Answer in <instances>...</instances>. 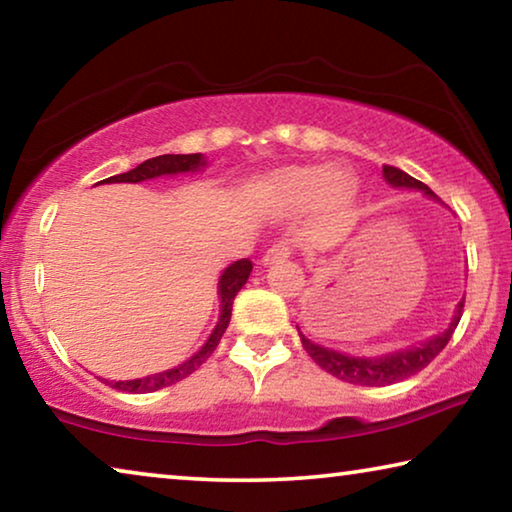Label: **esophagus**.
<instances>
[{
  "mask_svg": "<svg viewBox=\"0 0 512 512\" xmlns=\"http://www.w3.org/2000/svg\"><path fill=\"white\" fill-rule=\"evenodd\" d=\"M291 257V246L287 241H280V244H273L271 248L266 250V255L262 262L264 264H275V262H284V259Z\"/></svg>",
  "mask_w": 512,
  "mask_h": 512,
  "instance_id": "obj_1",
  "label": "esophagus"
}]
</instances>
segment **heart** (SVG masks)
<instances>
[{
	"mask_svg": "<svg viewBox=\"0 0 512 512\" xmlns=\"http://www.w3.org/2000/svg\"><path fill=\"white\" fill-rule=\"evenodd\" d=\"M259 192L282 210H298L309 203L316 214L329 216L352 203L357 194V178L341 167H284L266 176L259 183Z\"/></svg>",
	"mask_w": 512,
	"mask_h": 512,
	"instance_id": "heart-1",
	"label": "heart"
}]
</instances>
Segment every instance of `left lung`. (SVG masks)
<instances>
[{
    "instance_id": "left-lung-1",
    "label": "left lung",
    "mask_w": 512,
    "mask_h": 512,
    "mask_svg": "<svg viewBox=\"0 0 512 512\" xmlns=\"http://www.w3.org/2000/svg\"><path fill=\"white\" fill-rule=\"evenodd\" d=\"M384 178L386 183L393 187L420 189V192H424L429 198H436V194H433L427 185L411 178L409 173H404L402 169L391 167V164H384ZM463 302H458L456 314L445 332L431 336V339L422 341L420 345H411V348L406 350L388 352L384 357H350V354H343V352L323 348V345L311 343L307 336L302 334H300V341L309 357L336 379H343L348 381V384H359V386H388V384H395V381H402L406 377L415 375V372H420L422 368H427L429 363L445 350V345L449 343V339H452L458 320H461Z\"/></svg>"
}]
</instances>
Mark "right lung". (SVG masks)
<instances>
[{
  "label": "right lung",
  "instance_id": "right-lung-1",
  "mask_svg": "<svg viewBox=\"0 0 512 512\" xmlns=\"http://www.w3.org/2000/svg\"><path fill=\"white\" fill-rule=\"evenodd\" d=\"M205 167V158L201 153H189V155H158V158H151L142 162L140 167H135L126 173H119V176H110L106 180H99V183H142V180H151L158 176H176V173H187V171H198ZM250 271H253V262L250 259H239V262L230 264L225 271L221 273L219 280V298H221V316L219 323H216L214 332L210 334V339L205 341V345L198 350L192 359H187L180 366L164 370V372H155V375L142 377V379H126V381H108L101 379L110 384L112 388L124 393H153L160 391V388H167L176 381L185 379L192 375L194 370H198L207 361V357L216 350L219 345L221 336L225 332V327L230 323L232 316V302H235V296L239 293V289L244 287Z\"/></svg>",
  "mask_w": 512,
  "mask_h": 512
}]
</instances>
